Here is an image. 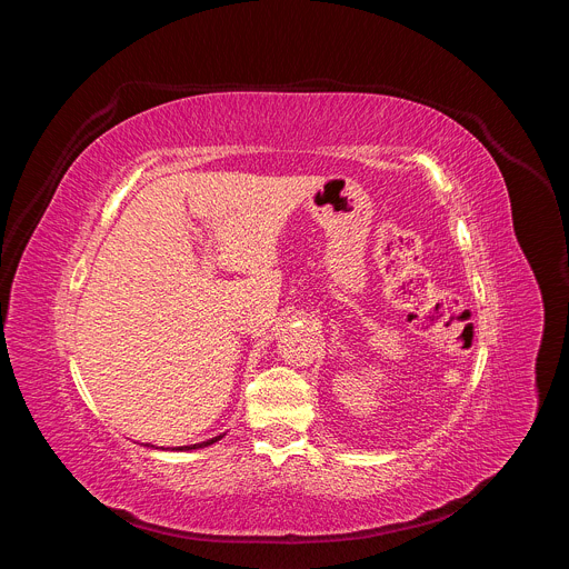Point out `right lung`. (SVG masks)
Wrapping results in <instances>:
<instances>
[{"mask_svg":"<svg viewBox=\"0 0 569 569\" xmlns=\"http://www.w3.org/2000/svg\"><path fill=\"white\" fill-rule=\"evenodd\" d=\"M220 439H222V435H220V437H213V439H209V441L196 443V446H184V448H180V450H196V448H204V446H211V443H216V441H220Z\"/></svg>","mask_w":569,"mask_h":569,"instance_id":"1","label":"right lung"}]
</instances>
